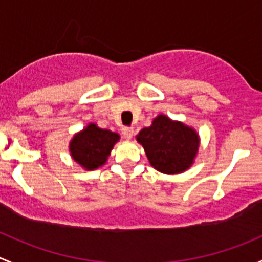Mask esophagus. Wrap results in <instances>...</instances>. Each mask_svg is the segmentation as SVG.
<instances>
[{
  "label": "esophagus",
  "instance_id": "1",
  "mask_svg": "<svg viewBox=\"0 0 262 262\" xmlns=\"http://www.w3.org/2000/svg\"><path fill=\"white\" fill-rule=\"evenodd\" d=\"M122 136L126 140H131L134 136V127H123L122 128Z\"/></svg>",
  "mask_w": 262,
  "mask_h": 262
}]
</instances>
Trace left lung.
<instances>
[{
    "label": "left lung",
    "instance_id": "1",
    "mask_svg": "<svg viewBox=\"0 0 262 262\" xmlns=\"http://www.w3.org/2000/svg\"><path fill=\"white\" fill-rule=\"evenodd\" d=\"M152 168L164 174H179L189 169L199 149V136L194 128L168 116L159 115L150 127L136 136Z\"/></svg>",
    "mask_w": 262,
    "mask_h": 262
}]
</instances>
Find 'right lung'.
Listing matches in <instances>:
<instances>
[{
	"instance_id": "right-lung-1",
	"label": "right lung",
	"mask_w": 262,
	"mask_h": 262,
	"mask_svg": "<svg viewBox=\"0 0 262 262\" xmlns=\"http://www.w3.org/2000/svg\"><path fill=\"white\" fill-rule=\"evenodd\" d=\"M120 140V135L90 123L73 136L69 151L72 158L85 170H94L103 165L111 150Z\"/></svg>"
}]
</instances>
